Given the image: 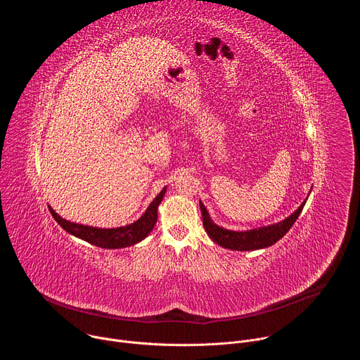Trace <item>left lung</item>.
<instances>
[{
  "label": "left lung",
  "instance_id": "left-lung-1",
  "mask_svg": "<svg viewBox=\"0 0 360 360\" xmlns=\"http://www.w3.org/2000/svg\"><path fill=\"white\" fill-rule=\"evenodd\" d=\"M304 202L306 200H303L300 207L289 218L283 219L282 222L250 229V231H242V232L224 229V228L218 226L217 224H214L207 208H205V205L200 200H199V208H200V214H202L203 228L215 243L221 245L222 248L232 249V250H255V249L268 248V246L276 243L281 238H283L286 235V232L292 228V225L296 222L299 214L302 212V210L304 207Z\"/></svg>",
  "mask_w": 360,
  "mask_h": 360
}]
</instances>
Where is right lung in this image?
Returning <instances> with one entry per match:
<instances>
[{"mask_svg":"<svg viewBox=\"0 0 360 360\" xmlns=\"http://www.w3.org/2000/svg\"><path fill=\"white\" fill-rule=\"evenodd\" d=\"M167 186L155 196L150 202L148 210L145 214L134 224L121 226V228H111V229H102V228H92L81 224H74L70 222L64 218H61L53 208L49 207L51 215L54 217V219L64 228L68 233L86 240L88 243H92L99 248H105V249H120V248H127L131 245H135L145 239L150 231L153 229L157 224L158 218V207L165 195Z\"/></svg>","mask_w":360,"mask_h":360,"instance_id":"obj_1","label":"right lung"}]
</instances>
